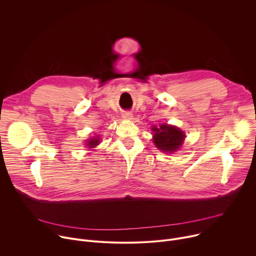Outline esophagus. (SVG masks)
<instances>
[{
	"mask_svg": "<svg viewBox=\"0 0 256 256\" xmlns=\"http://www.w3.org/2000/svg\"><path fill=\"white\" fill-rule=\"evenodd\" d=\"M122 118H126V120H130V118H132V114L130 112H124V114H122Z\"/></svg>",
	"mask_w": 256,
	"mask_h": 256,
	"instance_id": "obj_1",
	"label": "esophagus"
}]
</instances>
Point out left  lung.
Returning <instances> with one entry per match:
<instances>
[{"label":"left lung","mask_w":256,"mask_h":256,"mask_svg":"<svg viewBox=\"0 0 256 256\" xmlns=\"http://www.w3.org/2000/svg\"><path fill=\"white\" fill-rule=\"evenodd\" d=\"M153 142L156 147L165 152L173 153L181 147L186 134L181 130L174 126L162 124L159 126H153Z\"/></svg>","instance_id":"obj_1"}]
</instances>
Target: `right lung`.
I'll use <instances>...</instances> for the list:
<instances>
[{
	"instance_id": "obj_1",
	"label": "right lung",
	"mask_w": 256,
	"mask_h": 256,
	"mask_svg": "<svg viewBox=\"0 0 256 256\" xmlns=\"http://www.w3.org/2000/svg\"><path fill=\"white\" fill-rule=\"evenodd\" d=\"M99 142H100V138L95 136V138H92L87 140V146L89 148H95L97 144H99Z\"/></svg>"
}]
</instances>
